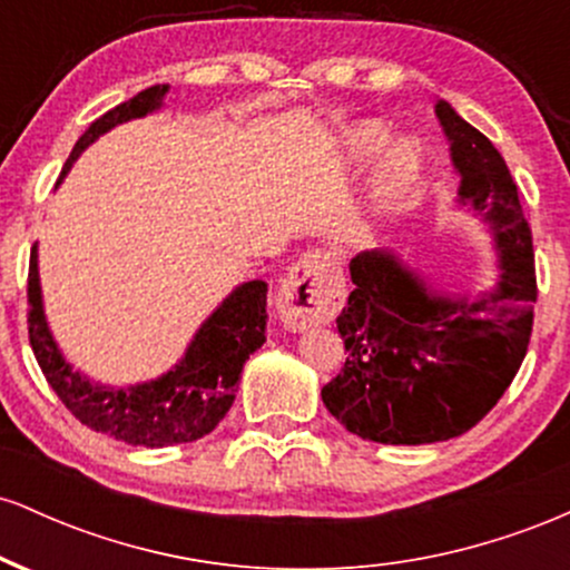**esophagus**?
<instances>
[{
  "label": "esophagus",
  "mask_w": 570,
  "mask_h": 570,
  "mask_svg": "<svg viewBox=\"0 0 570 570\" xmlns=\"http://www.w3.org/2000/svg\"><path fill=\"white\" fill-rule=\"evenodd\" d=\"M345 284L340 271L322 252H311L289 267L276 297L278 322L289 332L311 330L335 318L343 307Z\"/></svg>",
  "instance_id": "1"
}]
</instances>
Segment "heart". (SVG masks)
Segmentation results:
<instances>
[{
  "mask_svg": "<svg viewBox=\"0 0 570 570\" xmlns=\"http://www.w3.org/2000/svg\"><path fill=\"white\" fill-rule=\"evenodd\" d=\"M391 130L377 120H362L345 128L340 139V155L345 166L364 168L389 148ZM385 153V151H384ZM386 154V153H385ZM383 155V154H382ZM384 156V155H383ZM381 158V157H380ZM382 159V158H381ZM423 174V155L415 141H396L390 153L377 161L372 179L364 193L362 219L367 230H377L385 219H391L399 208L415 193Z\"/></svg>",
  "mask_w": 570,
  "mask_h": 570,
  "instance_id": "heart-1",
  "label": "heart"
}]
</instances>
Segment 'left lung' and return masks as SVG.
<instances>
[{"mask_svg": "<svg viewBox=\"0 0 570 570\" xmlns=\"http://www.w3.org/2000/svg\"><path fill=\"white\" fill-rule=\"evenodd\" d=\"M458 206L488 227L499 278L485 292H440L394 252L351 259L353 292L337 316L343 370L324 407L351 434L381 444H431L476 426L514 381L533 330L531 227L501 153L440 101Z\"/></svg>", "mask_w": 570, "mask_h": 570, "instance_id": "obj_1", "label": "left lung"}]
</instances>
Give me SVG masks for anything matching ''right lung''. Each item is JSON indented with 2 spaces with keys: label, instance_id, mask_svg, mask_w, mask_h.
Here are the masks:
<instances>
[{
  "label": "right lung",
  "instance_id": "obj_1",
  "mask_svg": "<svg viewBox=\"0 0 570 570\" xmlns=\"http://www.w3.org/2000/svg\"><path fill=\"white\" fill-rule=\"evenodd\" d=\"M166 94L168 85H153L90 122V128L71 149L58 185L98 136L109 134L128 120L158 112ZM265 281H246L214 307L212 316L189 340L185 356L160 377L134 385L96 383L85 372L71 367L63 351L58 348L48 316H45L37 244L31 248L29 340L37 364L48 377L50 389L77 421L134 448L136 444L168 448V444L195 442L217 429V423L233 407L246 358L265 343Z\"/></svg>",
  "mask_w": 570,
  "mask_h": 570
}]
</instances>
